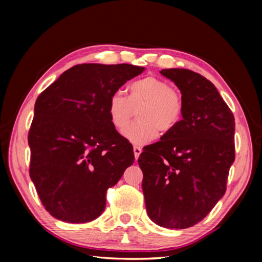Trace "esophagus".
Wrapping results in <instances>:
<instances>
[{"label": "esophagus", "instance_id": "1", "mask_svg": "<svg viewBox=\"0 0 262 262\" xmlns=\"http://www.w3.org/2000/svg\"><path fill=\"white\" fill-rule=\"evenodd\" d=\"M141 152H142V149L140 147H136V145H135V147H134V156H135L136 159L140 157Z\"/></svg>", "mask_w": 262, "mask_h": 262}]
</instances>
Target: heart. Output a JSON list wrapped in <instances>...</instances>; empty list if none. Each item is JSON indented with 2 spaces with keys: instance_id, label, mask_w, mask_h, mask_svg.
<instances>
[{
  "instance_id": "b5f03b06",
  "label": "heart",
  "mask_w": 262,
  "mask_h": 262,
  "mask_svg": "<svg viewBox=\"0 0 262 262\" xmlns=\"http://www.w3.org/2000/svg\"><path fill=\"white\" fill-rule=\"evenodd\" d=\"M137 111V122L123 132V136L135 145H145L159 134L171 132L178 126L184 113L183 97L161 78L147 76L132 82L127 97L114 94L107 103L111 125L122 132Z\"/></svg>"
}]
</instances>
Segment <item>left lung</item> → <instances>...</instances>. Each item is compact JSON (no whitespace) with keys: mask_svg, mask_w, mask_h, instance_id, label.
Returning <instances> with one entry per match:
<instances>
[{"mask_svg":"<svg viewBox=\"0 0 262 262\" xmlns=\"http://www.w3.org/2000/svg\"><path fill=\"white\" fill-rule=\"evenodd\" d=\"M184 100L183 120L139 157L148 216L186 229L209 214L227 189L234 162V118L214 84L188 69H163Z\"/></svg>","mask_w":262,"mask_h":262,"instance_id":"1","label":"left lung"}]
</instances>
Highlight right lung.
<instances>
[{"label": "right lung", "mask_w": 262, "mask_h": 262, "mask_svg": "<svg viewBox=\"0 0 262 262\" xmlns=\"http://www.w3.org/2000/svg\"><path fill=\"white\" fill-rule=\"evenodd\" d=\"M143 72L144 67L127 63L77 64L35 100L30 177L56 220H96L105 209L106 190L134 163L133 145L111 125L107 103Z\"/></svg>", "instance_id": "right-lung-1"}]
</instances>
